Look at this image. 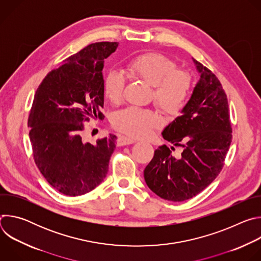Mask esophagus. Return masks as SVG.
<instances>
[{
	"mask_svg": "<svg viewBox=\"0 0 261 261\" xmlns=\"http://www.w3.org/2000/svg\"><path fill=\"white\" fill-rule=\"evenodd\" d=\"M134 142H136V140H134V139H132V138H130V137H127V136H124V135H120L119 137H118V140H117V143H118V145H127V144H132V143H134Z\"/></svg>",
	"mask_w": 261,
	"mask_h": 261,
	"instance_id": "1",
	"label": "esophagus"
}]
</instances>
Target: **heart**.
I'll return each mask as SVG.
<instances>
[{
	"mask_svg": "<svg viewBox=\"0 0 261 261\" xmlns=\"http://www.w3.org/2000/svg\"><path fill=\"white\" fill-rule=\"evenodd\" d=\"M128 71L154 87L155 104L168 116H176L184 109L192 89V77L186 70L176 69L170 59L156 53L135 57L127 65ZM125 80L122 74L110 69L103 81L104 96L111 103L123 98ZM113 126L135 138L150 136L160 127V116L151 109L130 106L117 111L111 119Z\"/></svg>",
	"mask_w": 261,
	"mask_h": 261,
	"instance_id": "heart-1",
	"label": "heart"
}]
</instances>
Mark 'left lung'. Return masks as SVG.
<instances>
[{
  "instance_id": "left-lung-1",
  "label": "left lung",
  "mask_w": 261,
  "mask_h": 261,
  "mask_svg": "<svg viewBox=\"0 0 261 261\" xmlns=\"http://www.w3.org/2000/svg\"><path fill=\"white\" fill-rule=\"evenodd\" d=\"M193 62L200 79L181 116L162 132L165 140L182 147V153L175 158L164 144L143 171L148 188L170 201L187 200L204 190L222 170L232 139L225 91L210 69Z\"/></svg>"
}]
</instances>
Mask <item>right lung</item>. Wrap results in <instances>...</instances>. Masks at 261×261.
<instances>
[{
	"instance_id": "right-lung-1",
	"label": "right lung",
	"mask_w": 261,
	"mask_h": 261,
	"mask_svg": "<svg viewBox=\"0 0 261 261\" xmlns=\"http://www.w3.org/2000/svg\"><path fill=\"white\" fill-rule=\"evenodd\" d=\"M118 42H96L47 73L36 91L28 127L34 161L62 194L84 195L102 182L117 136L86 142V122L104 118V60Z\"/></svg>"
}]
</instances>
